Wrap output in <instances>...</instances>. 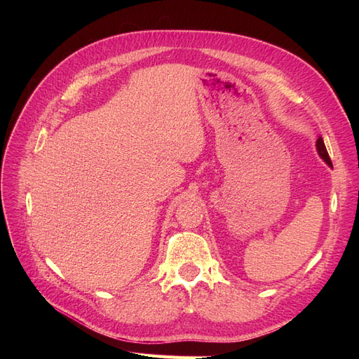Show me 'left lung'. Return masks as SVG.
<instances>
[{
  "label": "left lung",
  "mask_w": 359,
  "mask_h": 359,
  "mask_svg": "<svg viewBox=\"0 0 359 359\" xmlns=\"http://www.w3.org/2000/svg\"><path fill=\"white\" fill-rule=\"evenodd\" d=\"M316 148H318V153H319V156L328 163L330 166H332V163H331V158H330V154H328V151H327V148H325V144H323V139L322 137H319L318 139V142H316Z\"/></svg>",
  "instance_id": "8db88e82"
}]
</instances>
